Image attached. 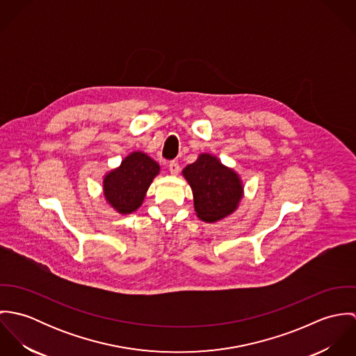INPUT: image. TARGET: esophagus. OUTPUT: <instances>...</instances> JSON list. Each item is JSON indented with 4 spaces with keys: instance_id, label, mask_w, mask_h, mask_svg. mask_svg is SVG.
<instances>
[{
    "instance_id": "esophagus-1",
    "label": "esophagus",
    "mask_w": 356,
    "mask_h": 356,
    "mask_svg": "<svg viewBox=\"0 0 356 356\" xmlns=\"http://www.w3.org/2000/svg\"><path fill=\"white\" fill-rule=\"evenodd\" d=\"M168 170H170V174L171 175H178L179 174V164H178V161H170V164H168Z\"/></svg>"
}]
</instances>
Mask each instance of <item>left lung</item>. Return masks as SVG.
<instances>
[{
    "mask_svg": "<svg viewBox=\"0 0 356 356\" xmlns=\"http://www.w3.org/2000/svg\"><path fill=\"white\" fill-rule=\"evenodd\" d=\"M193 193L199 219L216 223L234 213L244 197V184L237 171L225 165L215 154L200 153L182 170Z\"/></svg>",
    "mask_w": 356,
    "mask_h": 356,
    "instance_id": "left-lung-1",
    "label": "left lung"
}]
</instances>
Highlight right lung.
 <instances>
[{
	"label": "right lung",
	"mask_w": 356,
	"mask_h": 356,
	"mask_svg": "<svg viewBox=\"0 0 356 356\" xmlns=\"http://www.w3.org/2000/svg\"><path fill=\"white\" fill-rule=\"evenodd\" d=\"M160 174V165L141 151L129 153L122 163L102 177L105 202L120 215L137 211L147 196L153 179Z\"/></svg>",
	"instance_id": "add662e5"
}]
</instances>
